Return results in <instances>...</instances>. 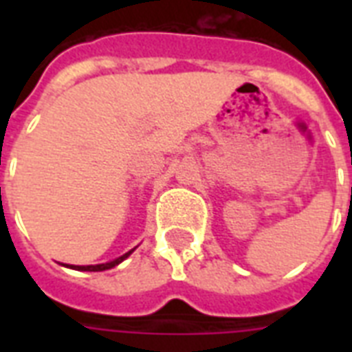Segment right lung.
<instances>
[{
  "mask_svg": "<svg viewBox=\"0 0 352 352\" xmlns=\"http://www.w3.org/2000/svg\"><path fill=\"white\" fill-rule=\"evenodd\" d=\"M133 250H129L127 254H124V256L117 257L115 261H109V263H102V265H87V267H74V265H71V268H76V270H89V272H100V270H107V268H113L117 267L118 263H122L124 259H126L129 254H131Z\"/></svg>",
  "mask_w": 352,
  "mask_h": 352,
  "instance_id": "1",
  "label": "right lung"
}]
</instances>
